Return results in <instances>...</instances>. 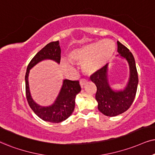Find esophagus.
I'll use <instances>...</instances> for the list:
<instances>
[{
    "instance_id": "34e87169",
    "label": "esophagus",
    "mask_w": 155,
    "mask_h": 155,
    "mask_svg": "<svg viewBox=\"0 0 155 155\" xmlns=\"http://www.w3.org/2000/svg\"><path fill=\"white\" fill-rule=\"evenodd\" d=\"M86 80L85 79H81L80 80V81H79V84H80V86H81V87H84V84H85V83H86Z\"/></svg>"
}]
</instances>
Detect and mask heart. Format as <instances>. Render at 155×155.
I'll list each match as a JSON object with an SVG mask.
<instances>
[{
	"instance_id": "1",
	"label": "heart",
	"mask_w": 155,
	"mask_h": 155,
	"mask_svg": "<svg viewBox=\"0 0 155 155\" xmlns=\"http://www.w3.org/2000/svg\"><path fill=\"white\" fill-rule=\"evenodd\" d=\"M115 50L114 43L109 39H104L72 50L68 53V56L71 61L81 64L84 73L93 74L108 63L112 58ZM61 66L65 71L73 69L71 62L66 59L61 60Z\"/></svg>"
}]
</instances>
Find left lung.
Wrapping results in <instances>:
<instances>
[{"label": "left lung", "mask_w": 155, "mask_h": 155, "mask_svg": "<svg viewBox=\"0 0 155 155\" xmlns=\"http://www.w3.org/2000/svg\"><path fill=\"white\" fill-rule=\"evenodd\" d=\"M117 51L121 58L126 59L130 68V78L123 90H113L109 83L108 64L90 76L97 86L96 100L98 109L108 117H116L126 111L132 105L136 96L138 85V74L134 58L130 50L117 41Z\"/></svg>", "instance_id": "8db88e82"}]
</instances>
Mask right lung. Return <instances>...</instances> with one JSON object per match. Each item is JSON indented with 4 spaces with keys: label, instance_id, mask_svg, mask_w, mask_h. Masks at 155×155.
Wrapping results in <instances>:
<instances>
[{
    "label": "right lung",
    "instance_id": "add662e5",
    "mask_svg": "<svg viewBox=\"0 0 155 155\" xmlns=\"http://www.w3.org/2000/svg\"><path fill=\"white\" fill-rule=\"evenodd\" d=\"M46 59L53 60L57 64L60 63L61 48L58 41L47 44L31 59L25 76V94L29 106L39 118L48 122L59 123L68 119L73 113L76 97L81 91V87L79 81L64 79L59 94L54 104L48 107H42L35 102L29 89V72L37 64Z\"/></svg>",
    "mask_w": 155,
    "mask_h": 155
}]
</instances>
